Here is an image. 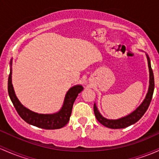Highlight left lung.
<instances>
[{"mask_svg": "<svg viewBox=\"0 0 159 159\" xmlns=\"http://www.w3.org/2000/svg\"><path fill=\"white\" fill-rule=\"evenodd\" d=\"M146 57H147L148 61V66H149V90H148V93L146 94V98L144 99L143 102L140 104V106L137 108L136 110H134L133 112L130 113L128 116L123 117V118H119V119L113 120V119H107V118H104L102 115L99 113V111L97 109V106L94 103L93 106V110L94 114H95L96 118H97V121L99 123L102 124V125L106 127V128H111V129H120V128H125L127 127L130 126V125H134L137 121H138L145 114L146 110L149 108V104H150L152 98L153 92H154L155 88V81H154V75H153L152 69L151 67L150 60L148 55L146 54Z\"/></svg>", "mask_w": 159, "mask_h": 159, "instance_id": "8db88e82", "label": "left lung"}]
</instances>
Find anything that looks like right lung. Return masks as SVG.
<instances>
[{
	"mask_svg": "<svg viewBox=\"0 0 159 159\" xmlns=\"http://www.w3.org/2000/svg\"><path fill=\"white\" fill-rule=\"evenodd\" d=\"M10 71L8 78V93L16 110L22 119L28 124L38 128L53 130L63 128L70 118L72 106L78 95L83 90L81 85H75L68 90L62 107L58 112L53 114H38L29 110L21 104L16 96L12 84V60L10 61Z\"/></svg>",
	"mask_w": 159,
	"mask_h": 159,
	"instance_id": "1",
	"label": "right lung"
}]
</instances>
